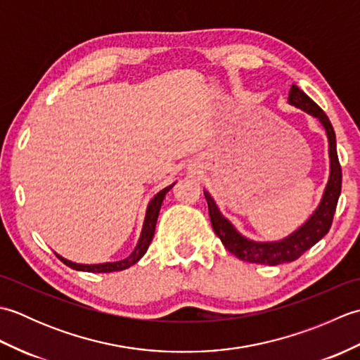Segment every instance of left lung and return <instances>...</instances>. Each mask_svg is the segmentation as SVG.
<instances>
[{
	"instance_id": "8db88e82",
	"label": "left lung",
	"mask_w": 360,
	"mask_h": 360,
	"mask_svg": "<svg viewBox=\"0 0 360 360\" xmlns=\"http://www.w3.org/2000/svg\"><path fill=\"white\" fill-rule=\"evenodd\" d=\"M289 105L308 112L309 116L319 119L325 128L328 137V155H330V178H328L326 187L323 190L322 200H320L317 209L304 223L289 233L285 238L278 241H255L244 236L236 231L235 226L229 221L223 213L219 212L215 200L210 196L207 190H204V196L207 200L209 215L212 227L224 248L232 252L243 262L277 266L283 263H290L297 259L304 252L314 246L330 231L333 224V217L342 190V168L338 158V148H335V133L323 110L308 97L297 85L290 86L289 91Z\"/></svg>"
}]
</instances>
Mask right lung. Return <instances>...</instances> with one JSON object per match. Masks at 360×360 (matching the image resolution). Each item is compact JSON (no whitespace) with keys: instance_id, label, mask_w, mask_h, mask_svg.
<instances>
[{"instance_id":"1","label":"right lung","mask_w":360,"mask_h":360,"mask_svg":"<svg viewBox=\"0 0 360 360\" xmlns=\"http://www.w3.org/2000/svg\"><path fill=\"white\" fill-rule=\"evenodd\" d=\"M174 184L176 182H173V184L160 190V192L153 196V200L148 202L147 212H145V219H143L139 241H137L134 250L127 258L119 259V262H110V263H101V264H80V263L70 262V259L60 257L58 254H57V257L62 259L66 266L72 267V269H75V271H83V272H116V271L128 269L129 266H133L139 262V259L145 255V252H147L150 243L153 241V236H155V229H156V223H158L160 205H162L165 195L170 192Z\"/></svg>"}]
</instances>
